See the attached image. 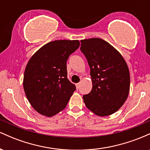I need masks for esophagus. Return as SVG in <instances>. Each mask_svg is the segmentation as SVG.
<instances>
[{"mask_svg": "<svg viewBox=\"0 0 150 150\" xmlns=\"http://www.w3.org/2000/svg\"><path fill=\"white\" fill-rule=\"evenodd\" d=\"M80 83H77L76 84V88H77V89H78L79 88H80Z\"/></svg>", "mask_w": 150, "mask_h": 150, "instance_id": "obj_1", "label": "esophagus"}]
</instances>
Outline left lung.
I'll use <instances>...</instances> for the list:
<instances>
[{"mask_svg": "<svg viewBox=\"0 0 150 150\" xmlns=\"http://www.w3.org/2000/svg\"><path fill=\"white\" fill-rule=\"evenodd\" d=\"M80 50L90 68L92 89L83 96L88 109L99 116L116 112L130 91V73L121 54L107 42L92 38L81 40Z\"/></svg>", "mask_w": 150, "mask_h": 150, "instance_id": "8db88e82", "label": "left lung"}]
</instances>
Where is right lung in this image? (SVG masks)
I'll list each match as a JSON object with an SVG mask.
<instances>
[{
	"label": "right lung",
	"instance_id": "right-lung-1",
	"mask_svg": "<svg viewBox=\"0 0 150 150\" xmlns=\"http://www.w3.org/2000/svg\"><path fill=\"white\" fill-rule=\"evenodd\" d=\"M80 46L78 40H56L39 49L26 66L23 87L38 113L51 117L63 110L76 87L67 77L66 62Z\"/></svg>",
	"mask_w": 150,
	"mask_h": 150
}]
</instances>
